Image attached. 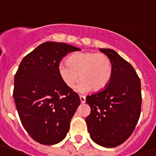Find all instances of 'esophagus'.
<instances>
[{"label":"esophagus","mask_w":156,"mask_h":156,"mask_svg":"<svg viewBox=\"0 0 156 156\" xmlns=\"http://www.w3.org/2000/svg\"><path fill=\"white\" fill-rule=\"evenodd\" d=\"M80 100L82 104H84L86 102V97L83 95H80Z\"/></svg>","instance_id":"34e87169"}]
</instances>
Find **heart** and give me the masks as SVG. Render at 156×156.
<instances>
[{"label":"heart","mask_w":156,"mask_h":156,"mask_svg":"<svg viewBox=\"0 0 156 156\" xmlns=\"http://www.w3.org/2000/svg\"><path fill=\"white\" fill-rule=\"evenodd\" d=\"M66 62L60 64L58 72L63 83L70 89L75 87L79 78L83 79L78 88L81 92L91 89L103 90L111 81L112 64L105 54L76 52L69 56Z\"/></svg>","instance_id":"1"}]
</instances>
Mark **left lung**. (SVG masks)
I'll return each mask as SVG.
<instances>
[{"label":"left lung","instance_id":"1","mask_svg":"<svg viewBox=\"0 0 156 156\" xmlns=\"http://www.w3.org/2000/svg\"><path fill=\"white\" fill-rule=\"evenodd\" d=\"M112 64L107 87L87 97L90 113L86 118L90 138L107 148L123 143L133 133L140 116L141 82L133 67L116 51L100 48Z\"/></svg>","mask_w":156,"mask_h":156}]
</instances>
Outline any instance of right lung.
I'll use <instances>...</instances> for the list:
<instances>
[{
	"instance_id": "obj_1",
	"label": "right lung",
	"mask_w": 156,
	"mask_h": 156,
	"mask_svg": "<svg viewBox=\"0 0 156 156\" xmlns=\"http://www.w3.org/2000/svg\"><path fill=\"white\" fill-rule=\"evenodd\" d=\"M81 50L65 43L45 42L21 61L14 76L13 99L28 134L43 145L63 140L81 101L60 77V61Z\"/></svg>"
}]
</instances>
